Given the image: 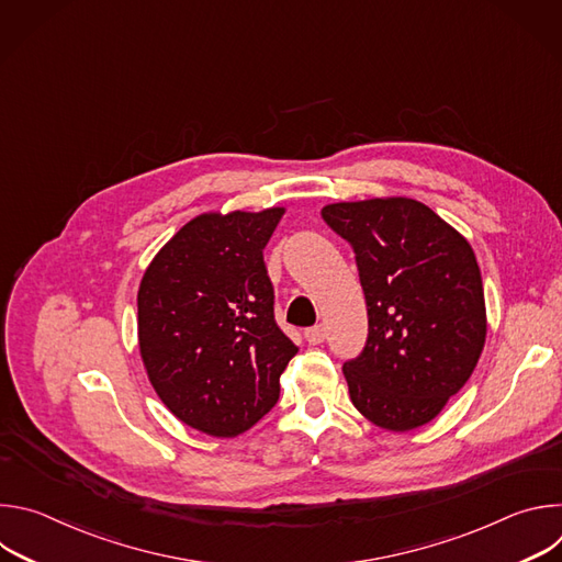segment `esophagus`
Returning <instances> with one entry per match:
<instances>
[{"instance_id":"esophagus-1","label":"esophagus","mask_w":562,"mask_h":562,"mask_svg":"<svg viewBox=\"0 0 562 562\" xmlns=\"http://www.w3.org/2000/svg\"><path fill=\"white\" fill-rule=\"evenodd\" d=\"M304 338H306L308 345H319V342H325L327 329H325V325H315V327H311V329L304 331Z\"/></svg>"}]
</instances>
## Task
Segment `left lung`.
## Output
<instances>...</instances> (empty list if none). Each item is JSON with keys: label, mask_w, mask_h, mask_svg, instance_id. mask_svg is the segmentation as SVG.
Returning <instances> with one entry per match:
<instances>
[{"label": "left lung", "mask_w": 562, "mask_h": 562, "mask_svg": "<svg viewBox=\"0 0 562 562\" xmlns=\"http://www.w3.org/2000/svg\"><path fill=\"white\" fill-rule=\"evenodd\" d=\"M323 220L351 245L367 300V345L342 367L353 407L386 431L431 423L485 347L473 249L409 198L329 204Z\"/></svg>", "instance_id": "1"}]
</instances>
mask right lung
Listing matches in <instances>:
<instances>
[{
    "label": "right lung",
    "mask_w": 562,
    "mask_h": 562,
    "mask_svg": "<svg viewBox=\"0 0 562 562\" xmlns=\"http://www.w3.org/2000/svg\"><path fill=\"white\" fill-rule=\"evenodd\" d=\"M284 209L204 213L148 265L137 338L148 380L184 425L217 438L251 429L280 397L297 347L273 315L265 247Z\"/></svg>",
    "instance_id": "right-lung-1"
}]
</instances>
